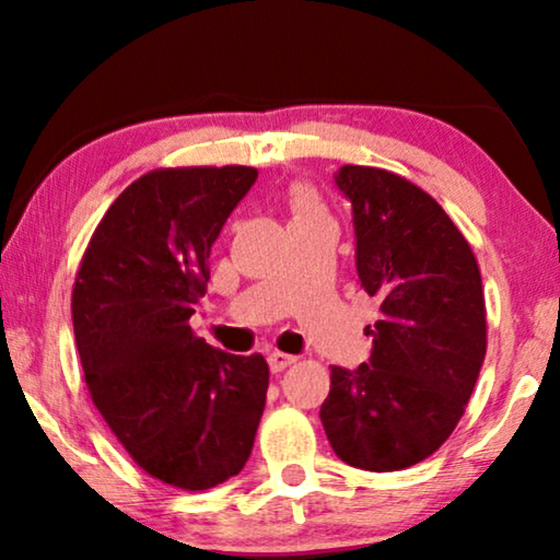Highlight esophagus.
<instances>
[{
    "label": "esophagus",
    "instance_id": "obj_1",
    "mask_svg": "<svg viewBox=\"0 0 560 560\" xmlns=\"http://www.w3.org/2000/svg\"><path fill=\"white\" fill-rule=\"evenodd\" d=\"M269 360V368L271 373H281L283 368H289L291 363H296V355H289V353H279V350H273V353L267 355Z\"/></svg>",
    "mask_w": 560,
    "mask_h": 560
}]
</instances>
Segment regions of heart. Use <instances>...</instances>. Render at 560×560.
Segmentation results:
<instances>
[{"mask_svg": "<svg viewBox=\"0 0 560 560\" xmlns=\"http://www.w3.org/2000/svg\"><path fill=\"white\" fill-rule=\"evenodd\" d=\"M291 207L296 217H308V214H316V205H314V197H311L306 189H293L291 195Z\"/></svg>", "mask_w": 560, "mask_h": 560, "instance_id": "heart-1", "label": "heart"}]
</instances>
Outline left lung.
<instances>
[{"instance_id": "left-lung-1", "label": "left lung", "mask_w": 560, "mask_h": 560, "mask_svg": "<svg viewBox=\"0 0 560 560\" xmlns=\"http://www.w3.org/2000/svg\"><path fill=\"white\" fill-rule=\"evenodd\" d=\"M334 179L353 207L358 281L381 299V320L368 326V363L330 365L320 422L350 467L397 471L438 452L464 415L487 353L481 273L447 212L410 179L363 165Z\"/></svg>"}]
</instances>
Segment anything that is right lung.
<instances>
[{"mask_svg":"<svg viewBox=\"0 0 560 560\" xmlns=\"http://www.w3.org/2000/svg\"><path fill=\"white\" fill-rule=\"evenodd\" d=\"M257 177V167L226 165L136 179L96 226L73 283L93 405L138 467L177 489L240 474L267 402L261 353H224L189 328L212 244Z\"/></svg>","mask_w":560,"mask_h":560,"instance_id":"1","label":"right lung"}]
</instances>
